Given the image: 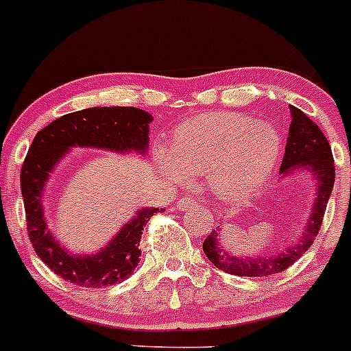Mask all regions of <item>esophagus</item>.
I'll list each match as a JSON object with an SVG mask.
<instances>
[{
  "label": "esophagus",
  "instance_id": "34e87169",
  "mask_svg": "<svg viewBox=\"0 0 351 351\" xmlns=\"http://www.w3.org/2000/svg\"><path fill=\"white\" fill-rule=\"evenodd\" d=\"M195 206H197V202L192 199V197H183V199H180L178 202H176V209H178V210L193 209Z\"/></svg>",
  "mask_w": 351,
  "mask_h": 351
}]
</instances>
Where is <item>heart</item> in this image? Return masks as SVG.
<instances>
[{"label": "heart", "instance_id": "b5f03b06", "mask_svg": "<svg viewBox=\"0 0 351 351\" xmlns=\"http://www.w3.org/2000/svg\"><path fill=\"white\" fill-rule=\"evenodd\" d=\"M281 154V135L269 121L247 114L214 111L182 125L173 138L171 154L159 152L169 180L207 176L221 199L234 200L261 189Z\"/></svg>", "mask_w": 351, "mask_h": 351}]
</instances>
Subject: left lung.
Masks as SVG:
<instances>
[{"instance_id": "8db88e82", "label": "left lung", "mask_w": 351, "mask_h": 351, "mask_svg": "<svg viewBox=\"0 0 351 351\" xmlns=\"http://www.w3.org/2000/svg\"><path fill=\"white\" fill-rule=\"evenodd\" d=\"M291 123L288 130L287 149H285L283 162H281V178L293 175L295 171H311L315 182V199L308 214L307 224L300 237L280 252H271L261 255H233L226 248L221 247V230L216 228L204 240V254L217 269L234 276L261 278L271 276L290 267L295 261L302 257L314 243L322 224L326 206L335 186V159L331 147L322 134L321 128L298 108L291 106Z\"/></svg>"}]
</instances>
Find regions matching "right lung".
<instances>
[{
    "label": "right lung",
    "instance_id": "right-lung-1",
    "mask_svg": "<svg viewBox=\"0 0 351 351\" xmlns=\"http://www.w3.org/2000/svg\"><path fill=\"white\" fill-rule=\"evenodd\" d=\"M151 121V114L138 108L96 106L64 114L34 137L20 171L27 231L40 261L64 281L85 288H101L127 280L141 261L138 243L144 226L159 209H138L106 247L94 254H73L51 233L44 216V186L51 173L73 147L145 156Z\"/></svg>",
    "mask_w": 351,
    "mask_h": 351
}]
</instances>
